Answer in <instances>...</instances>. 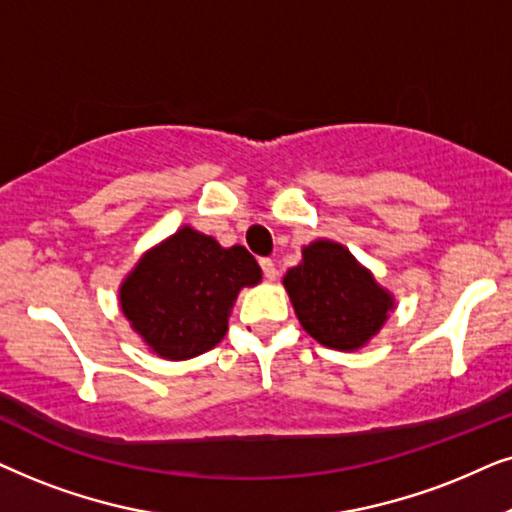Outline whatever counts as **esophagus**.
I'll list each match as a JSON object with an SVG mask.
<instances>
[{
	"label": "esophagus",
	"mask_w": 512,
	"mask_h": 512,
	"mask_svg": "<svg viewBox=\"0 0 512 512\" xmlns=\"http://www.w3.org/2000/svg\"><path fill=\"white\" fill-rule=\"evenodd\" d=\"M260 267H262V274H264V278H269V281H274V278L278 276L276 264H274V260H269V257H262V260H260Z\"/></svg>",
	"instance_id": "esophagus-1"
}]
</instances>
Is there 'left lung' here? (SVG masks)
<instances>
[{
    "label": "left lung",
    "mask_w": 512,
    "mask_h": 512,
    "mask_svg": "<svg viewBox=\"0 0 512 512\" xmlns=\"http://www.w3.org/2000/svg\"><path fill=\"white\" fill-rule=\"evenodd\" d=\"M299 323L323 346L360 349L379 332L393 309L367 269L339 243L316 241L302 252V264L283 278Z\"/></svg>",
    "instance_id": "8db88e82"
}]
</instances>
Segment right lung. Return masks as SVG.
I'll use <instances>...</instances> for the list:
<instances>
[{
    "label": "right lung",
    "mask_w": 512,
    "mask_h": 512,
    "mask_svg": "<svg viewBox=\"0 0 512 512\" xmlns=\"http://www.w3.org/2000/svg\"><path fill=\"white\" fill-rule=\"evenodd\" d=\"M260 278L243 245L185 227L142 257L121 285V311L161 358L187 360L220 342L238 290Z\"/></svg>",
    "instance_id": "obj_1"
}]
</instances>
